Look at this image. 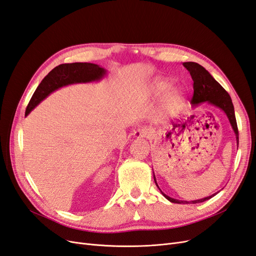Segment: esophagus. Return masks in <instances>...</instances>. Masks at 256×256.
<instances>
[{
    "label": "esophagus",
    "instance_id": "obj_1",
    "mask_svg": "<svg viewBox=\"0 0 256 256\" xmlns=\"http://www.w3.org/2000/svg\"><path fill=\"white\" fill-rule=\"evenodd\" d=\"M150 136V130L146 127H142L136 129L134 132V136L138 140V138H148Z\"/></svg>",
    "mask_w": 256,
    "mask_h": 256
}]
</instances>
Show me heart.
<instances>
[{"mask_svg":"<svg viewBox=\"0 0 256 256\" xmlns=\"http://www.w3.org/2000/svg\"><path fill=\"white\" fill-rule=\"evenodd\" d=\"M173 81L170 78L157 76L150 84L152 95L162 98V110L168 116H174L180 113L184 106L187 94L180 85H172Z\"/></svg>","mask_w":256,"mask_h":256,"instance_id":"obj_1","label":"heart"}]
</instances>
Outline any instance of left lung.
Here are the masks:
<instances>
[{
    "label": "left lung",
    "mask_w": 256,
    "mask_h": 256,
    "mask_svg": "<svg viewBox=\"0 0 256 256\" xmlns=\"http://www.w3.org/2000/svg\"><path fill=\"white\" fill-rule=\"evenodd\" d=\"M182 65L187 68V70L190 72L191 78L193 80V90H194V92H193V97L191 100L192 108H196L203 104H207L214 108H218V109H220L221 111L226 113V118H228V122L232 126V129H233L234 134L236 136L237 147H238V128H237V122L235 118L234 106H233V102H232V99L228 95V92L214 80V76L209 74L203 66H200L198 63H194V62H184V63H182ZM154 180L158 189L160 190V192L162 193V196H164L168 200H170V202L176 203V204L202 203L214 196L216 193H219V192H216L209 196L187 202V200L173 198L162 192L157 184L154 174Z\"/></svg>",
    "instance_id": "left-lung-1"
}]
</instances>
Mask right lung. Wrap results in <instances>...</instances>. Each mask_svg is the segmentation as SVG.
Wrapping results in <instances>:
<instances>
[{"instance_id": "add662e5", "label": "right lung", "mask_w": 256, "mask_h": 256, "mask_svg": "<svg viewBox=\"0 0 256 256\" xmlns=\"http://www.w3.org/2000/svg\"><path fill=\"white\" fill-rule=\"evenodd\" d=\"M106 70L102 66L92 63H70L62 64L53 68L38 85L30 98L26 111L28 116L34 108L47 98L51 92L67 85L78 83H90L102 80Z\"/></svg>"}]
</instances>
